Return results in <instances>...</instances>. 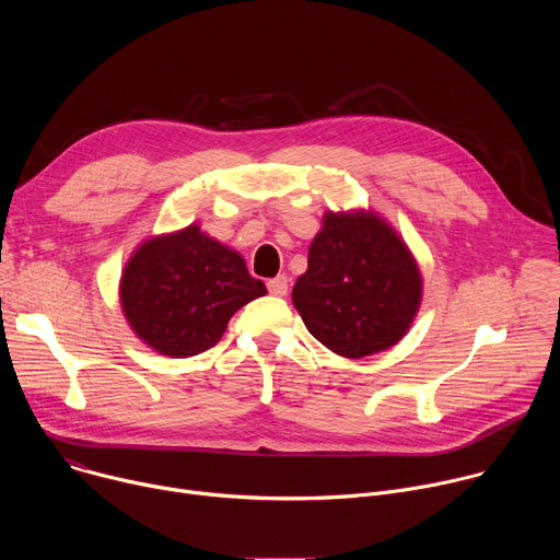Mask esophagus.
Instances as JSON below:
<instances>
[{
	"label": "esophagus",
	"instance_id": "1",
	"mask_svg": "<svg viewBox=\"0 0 560 560\" xmlns=\"http://www.w3.org/2000/svg\"><path fill=\"white\" fill-rule=\"evenodd\" d=\"M288 285H290V279L285 275H277L275 279L268 281V290L275 296H285L288 294Z\"/></svg>",
	"mask_w": 560,
	"mask_h": 560
}]
</instances>
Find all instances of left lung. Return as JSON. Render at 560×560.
Here are the masks:
<instances>
[{
  "mask_svg": "<svg viewBox=\"0 0 560 560\" xmlns=\"http://www.w3.org/2000/svg\"><path fill=\"white\" fill-rule=\"evenodd\" d=\"M423 279L396 230L372 210L326 212L292 303L307 332L346 359L401 341L421 305Z\"/></svg>",
  "mask_w": 560,
  "mask_h": 560,
  "instance_id": "left-lung-1",
  "label": "left lung"
}]
</instances>
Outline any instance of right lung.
<instances>
[{
    "mask_svg": "<svg viewBox=\"0 0 560 560\" xmlns=\"http://www.w3.org/2000/svg\"><path fill=\"white\" fill-rule=\"evenodd\" d=\"M266 292L264 281L250 277L244 257L197 223L143 242L119 283L132 332L173 359L217 346L230 316Z\"/></svg>",
    "mask_w": 560,
    "mask_h": 560,
    "instance_id": "1",
    "label": "right lung"
}]
</instances>
